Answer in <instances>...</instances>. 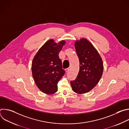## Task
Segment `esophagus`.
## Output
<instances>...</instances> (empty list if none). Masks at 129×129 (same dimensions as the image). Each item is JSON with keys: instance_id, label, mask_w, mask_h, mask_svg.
Returning a JSON list of instances; mask_svg holds the SVG:
<instances>
[{"instance_id": "34e87169", "label": "esophagus", "mask_w": 129, "mask_h": 129, "mask_svg": "<svg viewBox=\"0 0 129 129\" xmlns=\"http://www.w3.org/2000/svg\"><path fill=\"white\" fill-rule=\"evenodd\" d=\"M69 68H66V69H65V71H66V72H68L69 71Z\"/></svg>"}]
</instances>
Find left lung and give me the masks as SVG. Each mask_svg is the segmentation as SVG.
<instances>
[{
	"label": "left lung",
	"mask_w": 129,
	"mask_h": 129,
	"mask_svg": "<svg viewBox=\"0 0 129 129\" xmlns=\"http://www.w3.org/2000/svg\"><path fill=\"white\" fill-rule=\"evenodd\" d=\"M75 48L80 63L76 79L70 81L73 91L78 94L88 92L99 83L103 72V63L96 49L86 39L77 41Z\"/></svg>",
	"instance_id": "8db88e82"
}]
</instances>
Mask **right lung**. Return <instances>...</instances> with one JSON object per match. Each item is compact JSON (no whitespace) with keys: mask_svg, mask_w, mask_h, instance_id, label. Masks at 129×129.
<instances>
[{"mask_svg":"<svg viewBox=\"0 0 129 129\" xmlns=\"http://www.w3.org/2000/svg\"><path fill=\"white\" fill-rule=\"evenodd\" d=\"M65 44V41L58 44L54 43L52 39L47 41L39 49L33 60V77L38 88L46 94L56 92L57 84L65 73L58 56Z\"/></svg>","mask_w":129,"mask_h":129,"instance_id":"1","label":"right lung"}]
</instances>
